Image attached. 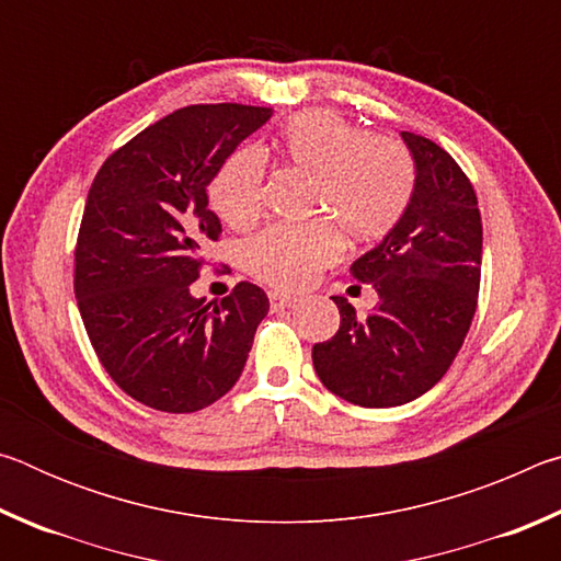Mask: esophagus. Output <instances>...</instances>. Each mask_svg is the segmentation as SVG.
Segmentation results:
<instances>
[{
	"instance_id": "34e87169",
	"label": "esophagus",
	"mask_w": 561,
	"mask_h": 561,
	"mask_svg": "<svg viewBox=\"0 0 561 561\" xmlns=\"http://www.w3.org/2000/svg\"><path fill=\"white\" fill-rule=\"evenodd\" d=\"M294 301H297V297H291V294H282V291H270V307H272V311H282V309H289Z\"/></svg>"
}]
</instances>
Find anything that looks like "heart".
Masks as SVG:
<instances>
[{"mask_svg": "<svg viewBox=\"0 0 561 561\" xmlns=\"http://www.w3.org/2000/svg\"><path fill=\"white\" fill-rule=\"evenodd\" d=\"M282 163L311 178L309 213L324 220L272 225L242 247L244 267L279 289H299L339 257V233L374 242L391 232L413 195V163L401 144L366 136L331 111L294 116L277 138ZM264 163L254 150L227 160L210 187L215 213L247 227L262 210Z\"/></svg>", "mask_w": 561, "mask_h": 561, "instance_id": "1", "label": "heart"}]
</instances>
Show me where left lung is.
<instances>
[{"instance_id": "obj_1", "label": "left lung", "mask_w": 561, "mask_h": 561, "mask_svg": "<svg viewBox=\"0 0 561 561\" xmlns=\"http://www.w3.org/2000/svg\"><path fill=\"white\" fill-rule=\"evenodd\" d=\"M413 195L401 220L351 264L378 304L358 317L334 297L341 324L314 344V368L331 393L364 408H393L440 381L478 307L482 222L468 175L433 140L401 130Z\"/></svg>"}]
</instances>
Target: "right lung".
I'll use <instances>...</instances> for the list:
<instances>
[{
    "instance_id": "right-lung-1",
    "label": "right lung",
    "mask_w": 561,
    "mask_h": 561,
    "mask_svg": "<svg viewBox=\"0 0 561 561\" xmlns=\"http://www.w3.org/2000/svg\"><path fill=\"white\" fill-rule=\"evenodd\" d=\"M272 108L187 106L116 150L87 197L73 291L103 368L130 398L195 413L240 378L270 299L240 282L222 301L193 297L203 247L222 232L207 185Z\"/></svg>"
}]
</instances>
